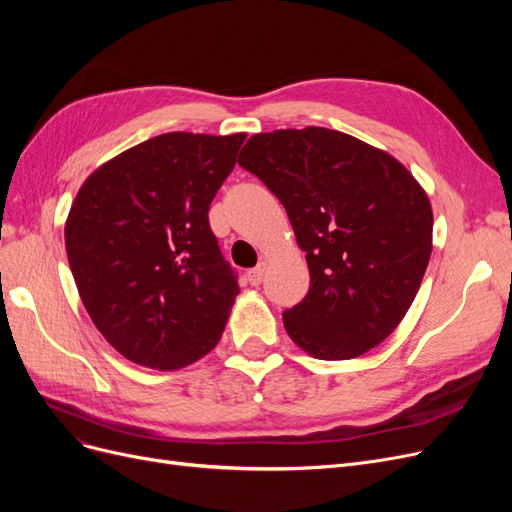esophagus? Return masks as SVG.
I'll return each mask as SVG.
<instances>
[{
    "label": "esophagus",
    "instance_id": "34e87169",
    "mask_svg": "<svg viewBox=\"0 0 512 512\" xmlns=\"http://www.w3.org/2000/svg\"><path fill=\"white\" fill-rule=\"evenodd\" d=\"M265 271H267V262H258V267L247 271V280H250L252 286H258L262 280H265Z\"/></svg>",
    "mask_w": 512,
    "mask_h": 512
}]
</instances>
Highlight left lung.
I'll use <instances>...</instances> for the list:
<instances>
[{"instance_id": "8db88e82", "label": "left lung", "mask_w": 512, "mask_h": 512, "mask_svg": "<svg viewBox=\"0 0 512 512\" xmlns=\"http://www.w3.org/2000/svg\"><path fill=\"white\" fill-rule=\"evenodd\" d=\"M239 166L280 198L305 252L309 290L284 312L292 342L322 361L384 342L429 265L433 211L421 183L386 151L316 126L254 134Z\"/></svg>"}]
</instances>
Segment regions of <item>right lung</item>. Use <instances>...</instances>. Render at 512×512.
Instances as JSON below:
<instances>
[{
	"label": "right lung",
	"mask_w": 512,
	"mask_h": 512,
	"mask_svg": "<svg viewBox=\"0 0 512 512\" xmlns=\"http://www.w3.org/2000/svg\"><path fill=\"white\" fill-rule=\"evenodd\" d=\"M245 134L168 132L91 173L66 220L87 314L121 356L181 369L215 348L239 294L209 205Z\"/></svg>",
	"instance_id": "obj_1"
}]
</instances>
